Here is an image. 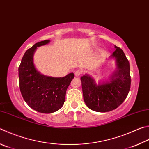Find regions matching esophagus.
Instances as JSON below:
<instances>
[{"label":"esophagus","instance_id":"1","mask_svg":"<svg viewBox=\"0 0 149 149\" xmlns=\"http://www.w3.org/2000/svg\"><path fill=\"white\" fill-rule=\"evenodd\" d=\"M82 73H83V72L81 71V70H77V71H75V75L76 77H78V76H79L80 75H81Z\"/></svg>","mask_w":149,"mask_h":149}]
</instances>
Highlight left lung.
<instances>
[{
    "label": "left lung",
    "mask_w": 149,
    "mask_h": 149,
    "mask_svg": "<svg viewBox=\"0 0 149 149\" xmlns=\"http://www.w3.org/2000/svg\"><path fill=\"white\" fill-rule=\"evenodd\" d=\"M115 48L112 56L117 60L118 70L109 82L96 85L88 75L81 77L84 101L94 111L104 113L115 109L125 100L130 89L129 61L120 47Z\"/></svg>",
    "instance_id": "1"
}]
</instances>
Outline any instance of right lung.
I'll list each match as a JSON object with an SVG mask.
<instances>
[{"label":"right lung","instance_id":"add662e5","mask_svg":"<svg viewBox=\"0 0 149 149\" xmlns=\"http://www.w3.org/2000/svg\"><path fill=\"white\" fill-rule=\"evenodd\" d=\"M49 40L35 44L26 51L19 66V88L26 104L42 113L55 112L63 107L66 93L74 73L63 77H52L40 74L33 64V54L37 47L47 44Z\"/></svg>","mask_w":149,"mask_h":149}]
</instances>
